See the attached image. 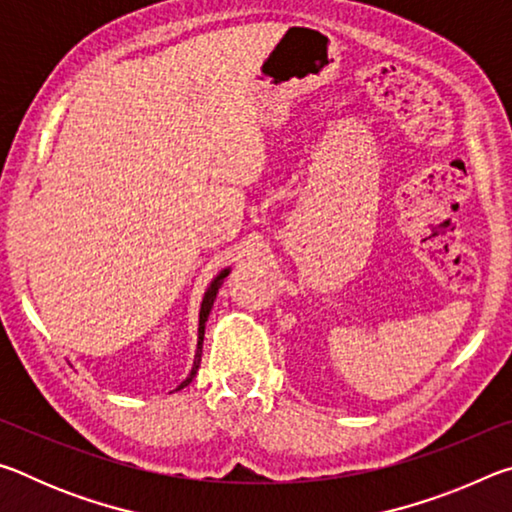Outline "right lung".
Masks as SVG:
<instances>
[{
	"label": "right lung",
	"instance_id": "add662e5",
	"mask_svg": "<svg viewBox=\"0 0 512 512\" xmlns=\"http://www.w3.org/2000/svg\"><path fill=\"white\" fill-rule=\"evenodd\" d=\"M228 273H230V268H223V271L214 277V282H212L210 287H207V291H205L203 302H201V314H198V348H196V357H194V368H192V372H189V377H187V379L183 381V384H180L178 388H185V386L189 384V381H192V379L196 377V370H198V366H201V354H203V334H205V323H207V316H210L212 305H214V300H216V293H219L221 284H223L225 277H228Z\"/></svg>",
	"mask_w": 512,
	"mask_h": 512
}]
</instances>
